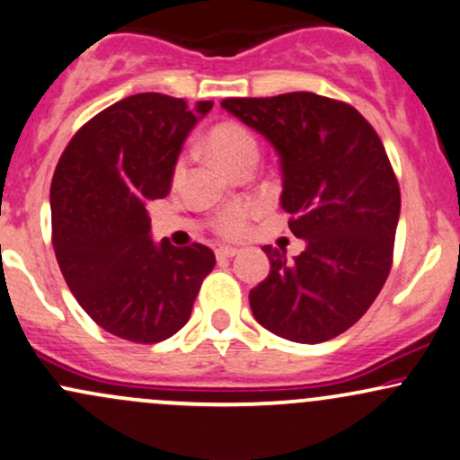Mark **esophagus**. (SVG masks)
<instances>
[{
  "label": "esophagus",
  "mask_w": 460,
  "mask_h": 460,
  "mask_svg": "<svg viewBox=\"0 0 460 460\" xmlns=\"http://www.w3.org/2000/svg\"><path fill=\"white\" fill-rule=\"evenodd\" d=\"M237 248H234V246H218L216 248V257H218V260H231V257H235L237 255Z\"/></svg>",
  "instance_id": "esophagus-1"
}]
</instances>
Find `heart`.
<instances>
[{"mask_svg": "<svg viewBox=\"0 0 460 460\" xmlns=\"http://www.w3.org/2000/svg\"><path fill=\"white\" fill-rule=\"evenodd\" d=\"M208 149L220 164H225L229 171L246 162H257L260 155V142L255 134L246 125L237 120H223L214 125L208 134ZM188 157L181 155L175 164V179L186 171ZM261 203L257 200H244V203H231L220 209L214 218V229L223 237H240L246 234L251 218L261 214Z\"/></svg>", "mask_w": 460, "mask_h": 460, "instance_id": "1", "label": "heart"}]
</instances>
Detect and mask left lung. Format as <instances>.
Instances as JSON below:
<instances>
[{"mask_svg": "<svg viewBox=\"0 0 460 460\" xmlns=\"http://www.w3.org/2000/svg\"><path fill=\"white\" fill-rule=\"evenodd\" d=\"M225 110L272 142L281 157V208L307 248L285 260L263 246L270 274L248 300L263 329L320 344L350 329L381 294L394 261L400 186L372 125L314 93L231 97Z\"/></svg>", "mask_w": 460, "mask_h": 460, "instance_id": "1", "label": "left lung"}]
</instances>
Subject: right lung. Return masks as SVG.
Wrapping results in <instances>:
<instances>
[{
  "label": "right lung",
  "instance_id": "right-lung-1",
  "mask_svg": "<svg viewBox=\"0 0 460 460\" xmlns=\"http://www.w3.org/2000/svg\"><path fill=\"white\" fill-rule=\"evenodd\" d=\"M214 102L162 93L120 99L77 129L51 179V242L82 309L120 340L157 344L192 314L212 248L153 244L151 200L171 190L190 129Z\"/></svg>",
  "mask_w": 460,
  "mask_h": 460
}]
</instances>
